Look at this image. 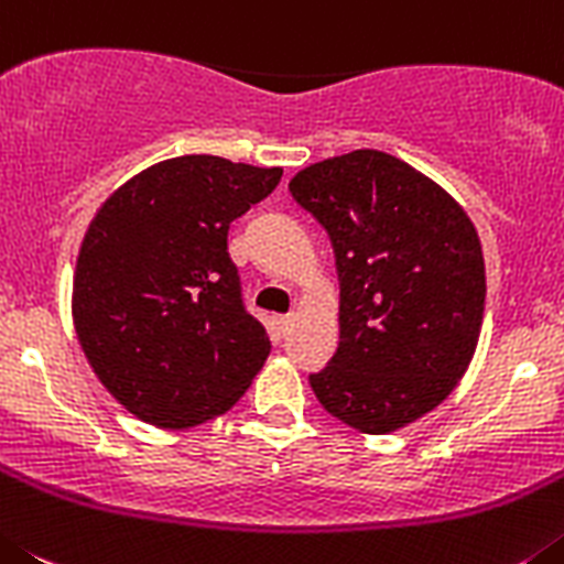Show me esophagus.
I'll return each instance as SVG.
<instances>
[{
	"mask_svg": "<svg viewBox=\"0 0 564 564\" xmlns=\"http://www.w3.org/2000/svg\"><path fill=\"white\" fill-rule=\"evenodd\" d=\"M292 323H294V314H281V317H275V328L281 334H286L289 328H292Z\"/></svg>",
	"mask_w": 564,
	"mask_h": 564,
	"instance_id": "34e87169",
	"label": "esophagus"
}]
</instances>
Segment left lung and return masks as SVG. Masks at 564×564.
<instances>
[{
    "instance_id": "obj_1",
    "label": "left lung",
    "mask_w": 564,
    "mask_h": 564,
    "mask_svg": "<svg viewBox=\"0 0 564 564\" xmlns=\"http://www.w3.org/2000/svg\"><path fill=\"white\" fill-rule=\"evenodd\" d=\"M289 191L326 227L339 275V348L308 377L314 395L359 433L408 427L453 393L478 348V230L438 182L384 151L314 162Z\"/></svg>"
}]
</instances>
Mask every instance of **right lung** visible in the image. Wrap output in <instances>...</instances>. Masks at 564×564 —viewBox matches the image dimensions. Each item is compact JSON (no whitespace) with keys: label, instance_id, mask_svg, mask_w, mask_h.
Wrapping results in <instances>:
<instances>
[{"label":"right lung","instance_id":"1","mask_svg":"<svg viewBox=\"0 0 564 564\" xmlns=\"http://www.w3.org/2000/svg\"><path fill=\"white\" fill-rule=\"evenodd\" d=\"M283 169L185 154L140 171L80 241L73 323L86 359L129 413L187 430L227 413L270 357L227 252L230 221Z\"/></svg>","mask_w":564,"mask_h":564}]
</instances>
